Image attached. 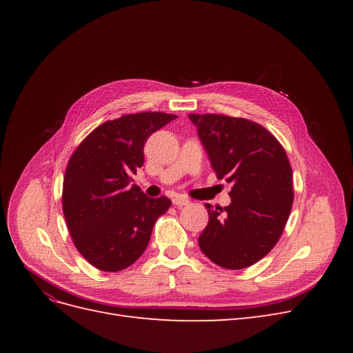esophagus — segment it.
<instances>
[{
	"mask_svg": "<svg viewBox=\"0 0 353 353\" xmlns=\"http://www.w3.org/2000/svg\"><path fill=\"white\" fill-rule=\"evenodd\" d=\"M172 203H174V205H175L176 208H183V206L190 205V200L185 199V197L178 196V197H174V199H172Z\"/></svg>",
	"mask_w": 353,
	"mask_h": 353,
	"instance_id": "esophagus-1",
	"label": "esophagus"
}]
</instances>
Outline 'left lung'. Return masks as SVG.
Segmentation results:
<instances>
[{"label": "left lung", "mask_w": 353, "mask_h": 353, "mask_svg": "<svg viewBox=\"0 0 353 353\" xmlns=\"http://www.w3.org/2000/svg\"><path fill=\"white\" fill-rule=\"evenodd\" d=\"M218 179L232 184L231 203L213 210L199 237L201 252L227 270L268 254L293 205V174L279 140L259 123L223 114H188Z\"/></svg>", "instance_id": "1"}]
</instances>
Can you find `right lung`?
<instances>
[{
    "mask_svg": "<svg viewBox=\"0 0 353 353\" xmlns=\"http://www.w3.org/2000/svg\"><path fill=\"white\" fill-rule=\"evenodd\" d=\"M175 114L143 112L108 121L72 154L63 181V213L78 252L97 270L117 272L144 253L170 200L147 197L132 183L144 144Z\"/></svg>",
    "mask_w": 353,
    "mask_h": 353,
    "instance_id": "1",
    "label": "right lung"
}]
</instances>
